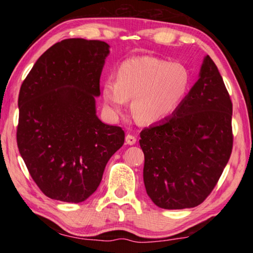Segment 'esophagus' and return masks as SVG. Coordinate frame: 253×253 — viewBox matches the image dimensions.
<instances>
[{"instance_id": "esophagus-1", "label": "esophagus", "mask_w": 253, "mask_h": 253, "mask_svg": "<svg viewBox=\"0 0 253 253\" xmlns=\"http://www.w3.org/2000/svg\"><path fill=\"white\" fill-rule=\"evenodd\" d=\"M136 137L134 136V135H131V134H128L127 136H126V144H128V145H134V144H136Z\"/></svg>"}]
</instances>
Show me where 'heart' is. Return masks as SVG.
I'll list each match as a JSON object with an SVG mask.
<instances>
[{"instance_id": "1", "label": "heart", "mask_w": 253, "mask_h": 253, "mask_svg": "<svg viewBox=\"0 0 253 253\" xmlns=\"http://www.w3.org/2000/svg\"><path fill=\"white\" fill-rule=\"evenodd\" d=\"M190 75L179 63L148 55L129 58L119 66L117 81H104L101 96L106 109L117 115L132 98L131 110L142 123H157L169 116L185 96Z\"/></svg>"}]
</instances>
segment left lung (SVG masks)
<instances>
[{"mask_svg": "<svg viewBox=\"0 0 253 253\" xmlns=\"http://www.w3.org/2000/svg\"><path fill=\"white\" fill-rule=\"evenodd\" d=\"M232 102L207 55L199 79L163 119L140 131L144 184L158 208L198 207L211 193L232 152Z\"/></svg>", "mask_w": 253, "mask_h": 253, "instance_id": "obj_1", "label": "left lung"}]
</instances>
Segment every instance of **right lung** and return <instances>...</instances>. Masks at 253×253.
<instances>
[{"label":"right lung","mask_w":253,"mask_h":253,"mask_svg":"<svg viewBox=\"0 0 253 253\" xmlns=\"http://www.w3.org/2000/svg\"><path fill=\"white\" fill-rule=\"evenodd\" d=\"M109 45L67 39L34 63L19 93L16 142L30 175L48 198L80 203L97 190L125 132L96 113Z\"/></svg>","instance_id":"right-lung-1"}]
</instances>
